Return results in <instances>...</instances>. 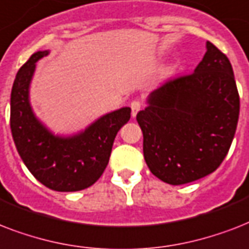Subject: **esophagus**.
Masks as SVG:
<instances>
[{
	"mask_svg": "<svg viewBox=\"0 0 249 249\" xmlns=\"http://www.w3.org/2000/svg\"><path fill=\"white\" fill-rule=\"evenodd\" d=\"M130 108H132V116L136 117L138 111L142 108V103H141L140 101H133L132 103H130Z\"/></svg>",
	"mask_w": 249,
	"mask_h": 249,
	"instance_id": "1",
	"label": "esophagus"
}]
</instances>
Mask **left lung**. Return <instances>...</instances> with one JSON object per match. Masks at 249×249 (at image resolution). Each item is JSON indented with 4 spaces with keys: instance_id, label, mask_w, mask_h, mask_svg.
Here are the masks:
<instances>
[{
    "instance_id": "8db88e82",
    "label": "left lung",
    "mask_w": 249,
    "mask_h": 249,
    "mask_svg": "<svg viewBox=\"0 0 249 249\" xmlns=\"http://www.w3.org/2000/svg\"><path fill=\"white\" fill-rule=\"evenodd\" d=\"M239 108L231 63L207 41L193 73L166 80L137 113L151 173L169 185H183L214 172L231 146Z\"/></svg>"
}]
</instances>
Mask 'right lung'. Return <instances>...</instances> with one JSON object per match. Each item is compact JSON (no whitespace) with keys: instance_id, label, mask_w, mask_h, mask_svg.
Wrapping results in <instances>:
<instances>
[{"instance_id":"1","label":"right lung","mask_w":249,"mask_h":249,"mask_svg":"<svg viewBox=\"0 0 249 249\" xmlns=\"http://www.w3.org/2000/svg\"><path fill=\"white\" fill-rule=\"evenodd\" d=\"M48 54L49 50L36 52L18 71L10 99L11 134L23 163L37 181L54 191H80L105 172L115 137L130 119V108L106 113L73 136H55L37 119L29 102L36 63Z\"/></svg>"}]
</instances>
